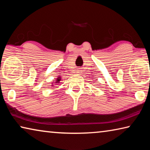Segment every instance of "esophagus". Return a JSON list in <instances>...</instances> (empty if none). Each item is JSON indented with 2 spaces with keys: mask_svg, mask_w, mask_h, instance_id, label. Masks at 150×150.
Listing matches in <instances>:
<instances>
[{
  "mask_svg": "<svg viewBox=\"0 0 150 150\" xmlns=\"http://www.w3.org/2000/svg\"><path fill=\"white\" fill-rule=\"evenodd\" d=\"M78 72H81V71H78Z\"/></svg>",
  "mask_w": 150,
  "mask_h": 150,
  "instance_id": "1",
  "label": "esophagus"
}]
</instances>
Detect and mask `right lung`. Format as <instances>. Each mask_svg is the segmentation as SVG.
<instances>
[{
	"mask_svg": "<svg viewBox=\"0 0 150 150\" xmlns=\"http://www.w3.org/2000/svg\"><path fill=\"white\" fill-rule=\"evenodd\" d=\"M61 80H62V79H61V77L59 76V77H58L56 79V80H54V81H55V82H53L52 83V86H54V85H53V83H60Z\"/></svg>",
	"mask_w": 150,
	"mask_h": 150,
	"instance_id": "1",
	"label": "right lung"
}]
</instances>
